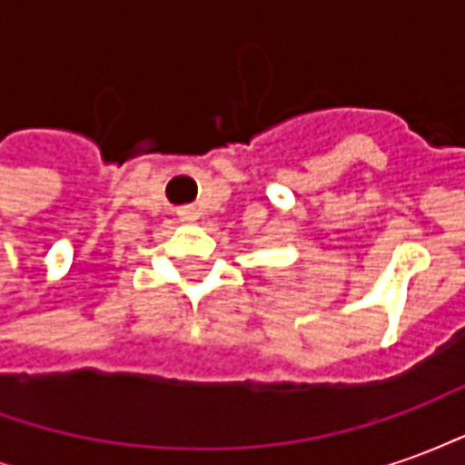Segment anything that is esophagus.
Returning a JSON list of instances; mask_svg holds the SVG:
<instances>
[{
    "mask_svg": "<svg viewBox=\"0 0 465 465\" xmlns=\"http://www.w3.org/2000/svg\"><path fill=\"white\" fill-rule=\"evenodd\" d=\"M179 216H182V222H196V209H192V206H183L182 212H179Z\"/></svg>",
    "mask_w": 465,
    "mask_h": 465,
    "instance_id": "esophagus-1",
    "label": "esophagus"
}]
</instances>
